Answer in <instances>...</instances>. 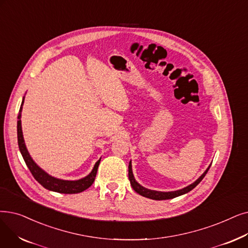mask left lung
Listing matches in <instances>:
<instances>
[{"label":"left lung","instance_id":"8db88e82","mask_svg":"<svg viewBox=\"0 0 248 248\" xmlns=\"http://www.w3.org/2000/svg\"><path fill=\"white\" fill-rule=\"evenodd\" d=\"M211 165L207 168V170L203 172V173L195 181L193 184L189 185L188 186L182 188V189H179V190H175V191H157V190H151V189H148L144 186H142L141 185H139L138 182L136 181L135 177H134V174H133V170H132V162L130 161V164H128V179H130V182H131V186L132 187L134 188V190L136 192H138L139 195H141L145 198H148V199H151V200H156V201H162V200H169V199H173V198H176V197H179L181 195H185V193L190 191L192 188H195L200 182L202 180V178L204 177V175L207 174V172L209 171Z\"/></svg>","mask_w":248,"mask_h":248}]
</instances>
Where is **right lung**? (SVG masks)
<instances>
[{
  "label": "right lung",
  "instance_id": "obj_1",
  "mask_svg": "<svg viewBox=\"0 0 248 248\" xmlns=\"http://www.w3.org/2000/svg\"><path fill=\"white\" fill-rule=\"evenodd\" d=\"M24 103V98L22 100L20 106V110L18 113V122H17V138H18V146L19 150L22 155L27 167L29 168L31 174L39 182V184L44 186L45 188L56 191L60 193H79L87 189L92 186V184L95 180L96 173H97V169L100 163V159L95 163L92 171L90 173L79 180H62L53 177L49 174H47L45 170H42L32 158L30 157L28 151L26 149L24 139H23V133H22V126H21V112H22V106Z\"/></svg>",
  "mask_w": 248,
  "mask_h": 248
}]
</instances>
